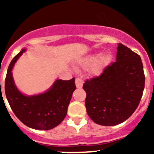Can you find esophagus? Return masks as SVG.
<instances>
[{"mask_svg":"<svg viewBox=\"0 0 154 154\" xmlns=\"http://www.w3.org/2000/svg\"><path fill=\"white\" fill-rule=\"evenodd\" d=\"M82 85H83V81L82 80H81L80 79H75V85L77 88H82Z\"/></svg>","mask_w":154,"mask_h":154,"instance_id":"34e87169","label":"esophagus"}]
</instances>
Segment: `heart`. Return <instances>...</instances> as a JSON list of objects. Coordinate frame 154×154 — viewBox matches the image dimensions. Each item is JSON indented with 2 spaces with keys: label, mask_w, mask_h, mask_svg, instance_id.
<instances>
[{
  "label": "heart",
  "mask_w": 154,
  "mask_h": 154,
  "mask_svg": "<svg viewBox=\"0 0 154 154\" xmlns=\"http://www.w3.org/2000/svg\"><path fill=\"white\" fill-rule=\"evenodd\" d=\"M111 59V56L108 53L100 54H92L86 57L82 62V65L85 69L92 68V72L94 75H99L101 72L103 68L109 64Z\"/></svg>",
  "instance_id": "obj_1"
}]
</instances>
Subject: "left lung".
<instances>
[{"label":"left lung","instance_id":"8db88e82","mask_svg":"<svg viewBox=\"0 0 154 154\" xmlns=\"http://www.w3.org/2000/svg\"><path fill=\"white\" fill-rule=\"evenodd\" d=\"M116 61L101 75L83 84L87 113L102 126H115L126 120L137 109L144 89L140 56L119 44Z\"/></svg>","mask_w":154,"mask_h":154}]
</instances>
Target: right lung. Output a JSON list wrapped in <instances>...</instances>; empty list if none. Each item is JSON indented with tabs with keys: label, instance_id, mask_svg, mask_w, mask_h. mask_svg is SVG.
<instances>
[{
	"label": "right lung",
	"instance_id": "right-lung-1",
	"mask_svg": "<svg viewBox=\"0 0 154 154\" xmlns=\"http://www.w3.org/2000/svg\"><path fill=\"white\" fill-rule=\"evenodd\" d=\"M25 48L12 59L5 79V94L14 113L24 125L35 130H48L62 123L76 89L75 78L56 79L43 93L27 96L20 92L12 75V69Z\"/></svg>",
	"mask_w": 154,
	"mask_h": 154
}]
</instances>
